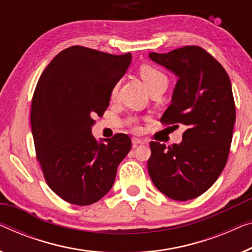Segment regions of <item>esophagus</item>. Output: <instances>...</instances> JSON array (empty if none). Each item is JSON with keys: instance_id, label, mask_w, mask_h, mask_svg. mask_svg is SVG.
<instances>
[{"instance_id": "1", "label": "esophagus", "mask_w": 252, "mask_h": 252, "mask_svg": "<svg viewBox=\"0 0 252 252\" xmlns=\"http://www.w3.org/2000/svg\"><path fill=\"white\" fill-rule=\"evenodd\" d=\"M132 142H133V147H137L138 144H145V143H147V142H145L144 140H142V138H138V137H133Z\"/></svg>"}]
</instances>
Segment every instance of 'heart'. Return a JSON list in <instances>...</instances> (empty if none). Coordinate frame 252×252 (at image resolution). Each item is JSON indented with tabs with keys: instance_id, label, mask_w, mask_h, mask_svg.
<instances>
[{
	"instance_id": "b5f03b06",
	"label": "heart",
	"mask_w": 252,
	"mask_h": 252,
	"mask_svg": "<svg viewBox=\"0 0 252 252\" xmlns=\"http://www.w3.org/2000/svg\"><path fill=\"white\" fill-rule=\"evenodd\" d=\"M140 74H141V77L143 78V81L145 82V84H147L149 90H152L153 87H156V86L167 85V84H168V77H167L165 72L159 70L158 68L153 67V65L142 64L140 68ZM118 86H119V84L116 83L114 87H112V90H111L112 99L117 95Z\"/></svg>"
}]
</instances>
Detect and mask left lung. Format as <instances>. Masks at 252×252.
Wrapping results in <instances>:
<instances>
[{"instance_id":"obj_1","label":"left lung","mask_w":252,"mask_h":252,"mask_svg":"<svg viewBox=\"0 0 252 252\" xmlns=\"http://www.w3.org/2000/svg\"><path fill=\"white\" fill-rule=\"evenodd\" d=\"M149 57L178 77L161 124L187 126L180 144L167 148L150 142L149 175L168 198L192 200L217 181L227 162L235 124L231 81L223 65L200 46Z\"/></svg>"}]
</instances>
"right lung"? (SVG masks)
Instances as JSON below:
<instances>
[{
    "label": "right lung",
    "instance_id": "obj_1",
    "mask_svg": "<svg viewBox=\"0 0 252 252\" xmlns=\"http://www.w3.org/2000/svg\"><path fill=\"white\" fill-rule=\"evenodd\" d=\"M130 60V53L70 46L54 57L36 85L31 111L36 158L50 189L72 205L103 198L132 148L126 134L101 143L92 135L93 118L103 116Z\"/></svg>",
    "mask_w": 252,
    "mask_h": 252
}]
</instances>
